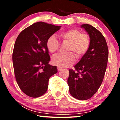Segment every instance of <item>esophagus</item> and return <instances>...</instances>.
I'll list each match as a JSON object with an SVG mask.
<instances>
[{"label":"esophagus","instance_id":"34e87169","mask_svg":"<svg viewBox=\"0 0 120 120\" xmlns=\"http://www.w3.org/2000/svg\"><path fill=\"white\" fill-rule=\"evenodd\" d=\"M62 69V68H60V67H57V70H58V71H60V70H61Z\"/></svg>","mask_w":120,"mask_h":120}]
</instances>
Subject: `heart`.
Listing matches in <instances>:
<instances>
[{"label": "heart", "mask_w": 120, "mask_h": 120, "mask_svg": "<svg viewBox=\"0 0 120 120\" xmlns=\"http://www.w3.org/2000/svg\"><path fill=\"white\" fill-rule=\"evenodd\" d=\"M59 36L63 41L68 42L67 51L73 52L78 58H81L86 53L90 45V39L88 35L81 32L78 29H70L60 32ZM47 50L53 53L58 50L60 42L55 36L52 35L46 41ZM72 52L60 53L52 57V62L54 65L59 67H67L74 63L75 56Z\"/></svg>", "instance_id": "heart-1"}]
</instances>
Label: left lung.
I'll use <instances>...</instances> for the list:
<instances>
[{
	"label": "left lung",
	"mask_w": 120,
	"mask_h": 120,
	"mask_svg": "<svg viewBox=\"0 0 120 120\" xmlns=\"http://www.w3.org/2000/svg\"><path fill=\"white\" fill-rule=\"evenodd\" d=\"M90 38V45L86 53L76 65V71L69 69L68 85L70 94L77 99L91 98L102 83L109 56L108 45L102 34L88 24L81 25Z\"/></svg>",
	"instance_id": "1"
}]
</instances>
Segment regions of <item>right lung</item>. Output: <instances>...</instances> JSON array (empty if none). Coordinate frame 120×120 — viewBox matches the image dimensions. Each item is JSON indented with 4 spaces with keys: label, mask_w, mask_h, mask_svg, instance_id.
<instances>
[{
    "label": "right lung",
    "mask_w": 120,
    "mask_h": 120,
    "mask_svg": "<svg viewBox=\"0 0 120 120\" xmlns=\"http://www.w3.org/2000/svg\"><path fill=\"white\" fill-rule=\"evenodd\" d=\"M60 27L38 22L23 30L16 39L12 53L15 75L20 89L30 97L45 94L49 79L57 73V67L49 64L46 41Z\"/></svg>",
    "instance_id": "right-lung-1"
}]
</instances>
